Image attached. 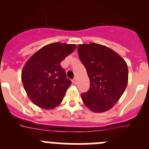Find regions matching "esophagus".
I'll list each match as a JSON object with an SVG mask.
<instances>
[{"label":"esophagus","instance_id":"obj_1","mask_svg":"<svg viewBox=\"0 0 149 149\" xmlns=\"http://www.w3.org/2000/svg\"><path fill=\"white\" fill-rule=\"evenodd\" d=\"M72 82H73V84H75L76 83H77V78H76V77L73 78V80H72Z\"/></svg>","mask_w":149,"mask_h":149}]
</instances>
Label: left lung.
Listing matches in <instances>:
<instances>
[{
	"instance_id": "left-lung-1",
	"label": "left lung",
	"mask_w": 149,
	"mask_h": 149,
	"mask_svg": "<svg viewBox=\"0 0 149 149\" xmlns=\"http://www.w3.org/2000/svg\"><path fill=\"white\" fill-rule=\"evenodd\" d=\"M77 51L90 81L89 90L81 94L83 102L95 113L110 110L127 86V64L115 51L96 43L79 45Z\"/></svg>"
}]
</instances>
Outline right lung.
Here are the masks:
<instances>
[{
    "mask_svg": "<svg viewBox=\"0 0 149 149\" xmlns=\"http://www.w3.org/2000/svg\"><path fill=\"white\" fill-rule=\"evenodd\" d=\"M75 48V45L52 43L39 50L27 62L22 72V83L36 106L49 110L61 103L72 81L60 63Z\"/></svg>",
    "mask_w": 149,
    "mask_h": 149,
    "instance_id": "obj_1",
    "label": "right lung"
}]
</instances>
